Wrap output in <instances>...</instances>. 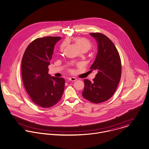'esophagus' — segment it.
<instances>
[{"mask_svg":"<svg viewBox=\"0 0 149 149\" xmlns=\"http://www.w3.org/2000/svg\"><path fill=\"white\" fill-rule=\"evenodd\" d=\"M68 80L70 81H72V82H74V81H76L77 80V79L75 78V77H70V78H69Z\"/></svg>","mask_w":149,"mask_h":149,"instance_id":"esophagus-1","label":"esophagus"}]
</instances>
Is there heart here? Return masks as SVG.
<instances>
[{
	"instance_id": "heart-1",
	"label": "heart",
	"mask_w": 149,
	"mask_h": 149,
	"mask_svg": "<svg viewBox=\"0 0 149 149\" xmlns=\"http://www.w3.org/2000/svg\"><path fill=\"white\" fill-rule=\"evenodd\" d=\"M76 45L81 49L82 51L83 50H89L91 49L92 47V44L91 41L84 38H76L74 39ZM61 50H63V47H61Z\"/></svg>"
}]
</instances>
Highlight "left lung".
Masks as SVG:
<instances>
[{"instance_id":"1","label":"left lung","mask_w":149,"mask_h":149,"mask_svg":"<svg viewBox=\"0 0 149 149\" xmlns=\"http://www.w3.org/2000/svg\"><path fill=\"white\" fill-rule=\"evenodd\" d=\"M90 35L98 44V54L90 69L98 72L92 82L84 80L82 95L93 103L100 104L115 93L121 76V61L116 47L107 36L98 32Z\"/></svg>"}]
</instances>
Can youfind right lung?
<instances>
[{"label":"right lung","mask_w":149,"mask_h":149,"mask_svg":"<svg viewBox=\"0 0 149 149\" xmlns=\"http://www.w3.org/2000/svg\"><path fill=\"white\" fill-rule=\"evenodd\" d=\"M60 39L59 36H47L32 41L22 60V76L25 89L32 102L43 108L56 105L64 91L65 80L48 74L54 45Z\"/></svg>","instance_id":"right-lung-1"}]
</instances>
